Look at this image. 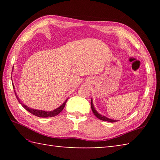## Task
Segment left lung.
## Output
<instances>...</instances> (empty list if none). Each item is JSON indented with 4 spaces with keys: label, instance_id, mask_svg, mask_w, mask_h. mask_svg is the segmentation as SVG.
<instances>
[{
    "label": "left lung",
    "instance_id": "8db88e82",
    "mask_svg": "<svg viewBox=\"0 0 160 160\" xmlns=\"http://www.w3.org/2000/svg\"><path fill=\"white\" fill-rule=\"evenodd\" d=\"M91 108H92V112L94 113V114L99 119H100V120L108 121V122H111V123L116 122V121H117L116 120H113V119L109 118H107V116H103L102 114H100V113H99L98 112H97V111L95 109V108H94V104H93V100H92V99H91Z\"/></svg>",
    "mask_w": 160,
    "mask_h": 160
}]
</instances>
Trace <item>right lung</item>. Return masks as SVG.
Masks as SVG:
<instances>
[{
    "label": "right lung",
    "mask_w": 160,
    "mask_h": 160,
    "mask_svg": "<svg viewBox=\"0 0 160 160\" xmlns=\"http://www.w3.org/2000/svg\"><path fill=\"white\" fill-rule=\"evenodd\" d=\"M13 88H14V91H15V95H16V97H17V99L18 100V102H20V104L25 109L28 111L29 112H30L31 113H32V114L34 115V116H38V117H42V118H47V117H53V116H57L59 113L61 112V111L63 109V108L65 107V106H66V102L67 100L68 99V98L66 101H65L63 104H62L60 107L56 108V109H54L53 111H48V112H47V111H43V110H38V109H32V108H29L28 107L27 105L24 104L22 103V102L20 101V99H19V97H18L17 94H16V92H15V88H14V85H13Z\"/></svg>",
    "instance_id": "1"
}]
</instances>
